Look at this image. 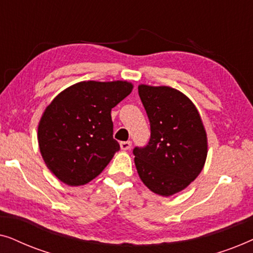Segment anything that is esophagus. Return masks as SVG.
<instances>
[{"label": "esophagus", "mask_w": 253, "mask_h": 253, "mask_svg": "<svg viewBox=\"0 0 253 253\" xmlns=\"http://www.w3.org/2000/svg\"><path fill=\"white\" fill-rule=\"evenodd\" d=\"M120 145H121V148H122L123 151H127V150H130V147H131V145H132V143H131L130 140L121 141Z\"/></svg>", "instance_id": "34e87169"}]
</instances>
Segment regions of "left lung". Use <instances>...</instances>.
<instances>
[{"label": "left lung", "mask_w": 253, "mask_h": 253, "mask_svg": "<svg viewBox=\"0 0 253 253\" xmlns=\"http://www.w3.org/2000/svg\"><path fill=\"white\" fill-rule=\"evenodd\" d=\"M150 120L151 138L133 150L134 165L145 185L169 197L184 190L203 170L207 134L202 117L185 94L169 86H138Z\"/></svg>", "instance_id": "8db88e82"}]
</instances>
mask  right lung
Returning <instances> with one entry per match:
<instances>
[{
    "label": "right lung",
    "instance_id": "right-lung-1",
    "mask_svg": "<svg viewBox=\"0 0 253 253\" xmlns=\"http://www.w3.org/2000/svg\"><path fill=\"white\" fill-rule=\"evenodd\" d=\"M132 88L126 81L81 82L47 106L38 126V141L44 164L61 182L84 185L107 167L120 150L110 112Z\"/></svg>",
    "mask_w": 253,
    "mask_h": 253
}]
</instances>
